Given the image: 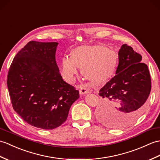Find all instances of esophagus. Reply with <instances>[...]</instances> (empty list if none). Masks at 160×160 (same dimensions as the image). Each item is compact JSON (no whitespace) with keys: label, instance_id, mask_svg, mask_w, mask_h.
<instances>
[{"label":"esophagus","instance_id":"esophagus-1","mask_svg":"<svg viewBox=\"0 0 160 160\" xmlns=\"http://www.w3.org/2000/svg\"><path fill=\"white\" fill-rule=\"evenodd\" d=\"M80 95H84V94H87L89 93V90L88 88H87L85 87L84 86H82L80 87Z\"/></svg>","mask_w":160,"mask_h":160}]
</instances>
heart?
Segmentation results:
<instances>
[{
	"label": "heart",
	"mask_w": 160,
	"mask_h": 160,
	"mask_svg": "<svg viewBox=\"0 0 160 160\" xmlns=\"http://www.w3.org/2000/svg\"><path fill=\"white\" fill-rule=\"evenodd\" d=\"M117 63L116 54L104 46H82L72 52L71 57L62 58L61 73L66 81L72 82L78 69L82 68V75L92 82L98 84L112 75Z\"/></svg>",
	"instance_id": "1"
}]
</instances>
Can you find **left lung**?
<instances>
[{"label":"left lung","mask_w":160,"mask_h":160,"mask_svg":"<svg viewBox=\"0 0 160 160\" xmlns=\"http://www.w3.org/2000/svg\"><path fill=\"white\" fill-rule=\"evenodd\" d=\"M118 55L116 75L99 93L102 99L99 117L112 128L130 125L140 117L151 88L149 71L141 62L142 56L127 44L121 47Z\"/></svg>","instance_id":"obj_1"}]
</instances>
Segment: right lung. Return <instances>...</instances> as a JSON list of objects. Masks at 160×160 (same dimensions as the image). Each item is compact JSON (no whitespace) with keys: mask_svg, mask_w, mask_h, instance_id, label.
Listing matches in <instances>:
<instances>
[{"mask_svg":"<svg viewBox=\"0 0 160 160\" xmlns=\"http://www.w3.org/2000/svg\"><path fill=\"white\" fill-rule=\"evenodd\" d=\"M57 42H28L14 57L7 87L14 110L34 127L53 129L68 118L79 91L62 80L56 62Z\"/></svg>","mask_w":160,"mask_h":160,"instance_id":"right-lung-1","label":"right lung"}]
</instances>
